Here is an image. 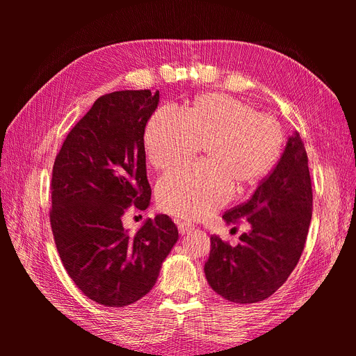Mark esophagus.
Wrapping results in <instances>:
<instances>
[{
    "mask_svg": "<svg viewBox=\"0 0 356 356\" xmlns=\"http://www.w3.org/2000/svg\"><path fill=\"white\" fill-rule=\"evenodd\" d=\"M191 230H193V225H190V224H187V222H179V224H178V232H179L181 236L188 234Z\"/></svg>",
    "mask_w": 356,
    "mask_h": 356,
    "instance_id": "1",
    "label": "esophagus"
}]
</instances>
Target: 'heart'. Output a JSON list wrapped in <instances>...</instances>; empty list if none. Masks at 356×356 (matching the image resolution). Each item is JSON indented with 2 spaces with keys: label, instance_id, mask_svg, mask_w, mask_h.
Wrapping results in <instances>:
<instances>
[{
  "label": "heart",
  "instance_id": "obj_1",
  "mask_svg": "<svg viewBox=\"0 0 356 356\" xmlns=\"http://www.w3.org/2000/svg\"><path fill=\"white\" fill-rule=\"evenodd\" d=\"M284 143L275 118L229 95H200L186 114L163 106L145 127L148 163L170 170L187 163L200 147L203 163L159 181L160 209L187 221L209 217L229 202L233 188L242 193L257 186L281 159Z\"/></svg>",
  "mask_w": 356,
  "mask_h": 356
}]
</instances>
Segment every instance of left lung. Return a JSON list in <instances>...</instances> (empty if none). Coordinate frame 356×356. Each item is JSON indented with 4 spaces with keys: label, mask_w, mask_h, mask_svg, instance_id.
Here are the masks:
<instances>
[{
    "label": "left lung",
    "mask_w": 356,
    "mask_h": 356,
    "mask_svg": "<svg viewBox=\"0 0 356 356\" xmlns=\"http://www.w3.org/2000/svg\"><path fill=\"white\" fill-rule=\"evenodd\" d=\"M312 200L306 148L294 132L252 197L222 215L229 225L246 221L250 232L241 234L236 246L211 236L204 276L215 293L243 305L270 297L282 286L303 252Z\"/></svg>",
    "instance_id": "8db88e82"
}]
</instances>
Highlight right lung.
<instances>
[{"instance_id": "obj_1", "label": "right lung", "mask_w": 356, "mask_h": 356, "mask_svg": "<svg viewBox=\"0 0 356 356\" xmlns=\"http://www.w3.org/2000/svg\"><path fill=\"white\" fill-rule=\"evenodd\" d=\"M159 90L101 96L72 127L51 174L50 224L65 270L98 305L123 307L154 286L178 241L168 215L145 220L136 233L124 212L145 211L152 199L144 132Z\"/></svg>"}]
</instances>
